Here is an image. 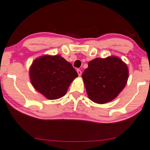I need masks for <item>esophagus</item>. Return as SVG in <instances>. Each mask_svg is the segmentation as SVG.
I'll return each instance as SVG.
<instances>
[{"label":"esophagus","instance_id":"obj_1","mask_svg":"<svg viewBox=\"0 0 150 150\" xmlns=\"http://www.w3.org/2000/svg\"><path fill=\"white\" fill-rule=\"evenodd\" d=\"M77 73H78L79 76H80V75H81V70H80V69H77Z\"/></svg>","mask_w":150,"mask_h":150}]
</instances>
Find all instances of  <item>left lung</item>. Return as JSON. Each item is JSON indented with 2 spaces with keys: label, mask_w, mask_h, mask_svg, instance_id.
Returning <instances> with one entry per match:
<instances>
[{
  "label": "left lung",
  "mask_w": 150,
  "mask_h": 150,
  "mask_svg": "<svg viewBox=\"0 0 150 150\" xmlns=\"http://www.w3.org/2000/svg\"><path fill=\"white\" fill-rule=\"evenodd\" d=\"M82 74L86 93L93 102L105 104L116 98L128 79L127 66L116 57L96 58Z\"/></svg>",
  "instance_id": "8db88e82"
}]
</instances>
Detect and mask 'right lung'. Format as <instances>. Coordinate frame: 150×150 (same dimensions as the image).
<instances>
[{"instance_id": "obj_1", "label": "right lung", "mask_w": 150, "mask_h": 150, "mask_svg": "<svg viewBox=\"0 0 150 150\" xmlns=\"http://www.w3.org/2000/svg\"><path fill=\"white\" fill-rule=\"evenodd\" d=\"M30 76L36 90L49 100H55L66 94L78 74L72 64L60 55H45L34 61Z\"/></svg>"}]
</instances>
